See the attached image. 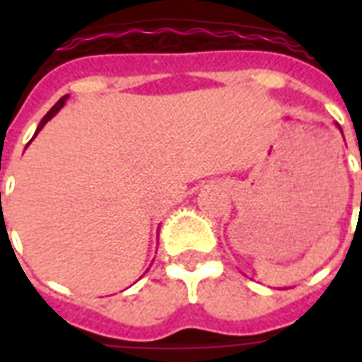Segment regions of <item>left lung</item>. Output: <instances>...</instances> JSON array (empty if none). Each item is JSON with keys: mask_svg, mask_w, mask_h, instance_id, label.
Wrapping results in <instances>:
<instances>
[{"mask_svg": "<svg viewBox=\"0 0 362 362\" xmlns=\"http://www.w3.org/2000/svg\"><path fill=\"white\" fill-rule=\"evenodd\" d=\"M337 127H338V129H340V131H342V127H340V125H338V124H337ZM361 167H362V161H361ZM361 206H362V193H361Z\"/></svg>", "mask_w": 362, "mask_h": 362, "instance_id": "left-lung-1", "label": "left lung"}]
</instances>
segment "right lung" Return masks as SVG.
I'll return each mask as SVG.
<instances>
[{
  "instance_id": "right-lung-1",
  "label": "right lung",
  "mask_w": 362,
  "mask_h": 362,
  "mask_svg": "<svg viewBox=\"0 0 362 362\" xmlns=\"http://www.w3.org/2000/svg\"><path fill=\"white\" fill-rule=\"evenodd\" d=\"M67 98H69V95H64V98L59 99L58 103L54 105L52 109L48 110L47 115H45V118H42V120H41V124L37 125V131H35V135H33V139H35V136H37V133H39V131H41V129H42V127H45V124H47V122H48V120H52L54 116L58 115L59 110L64 109V105H65V101H67ZM33 139H31V141H33ZM31 141H30V142H31Z\"/></svg>"
}]
</instances>
